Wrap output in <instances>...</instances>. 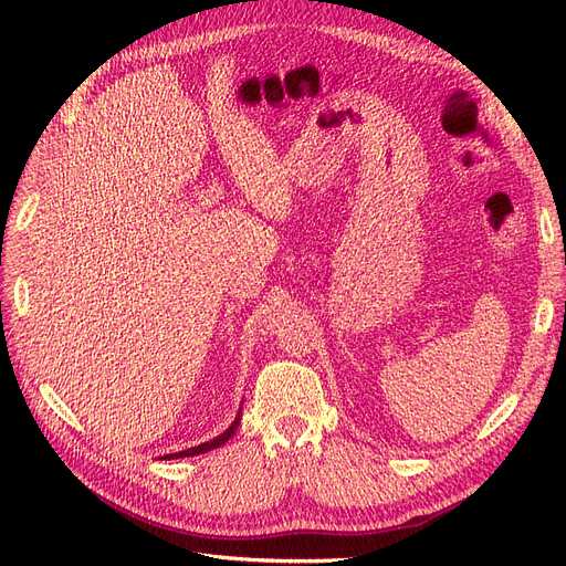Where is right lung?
<instances>
[{
	"label": "right lung",
	"mask_w": 566,
	"mask_h": 566,
	"mask_svg": "<svg viewBox=\"0 0 566 566\" xmlns=\"http://www.w3.org/2000/svg\"><path fill=\"white\" fill-rule=\"evenodd\" d=\"M238 424H241V410H238V415H235V420L231 422V427L224 431V433H220V436H216L213 440H208V442H201V444H195V448H190V450H184V452H176V454H165L163 459H184V457H197V454H203V452H211V450H216V448H220V444H224L233 433H235V429H238Z\"/></svg>",
	"instance_id": "right-lung-1"
}]
</instances>
